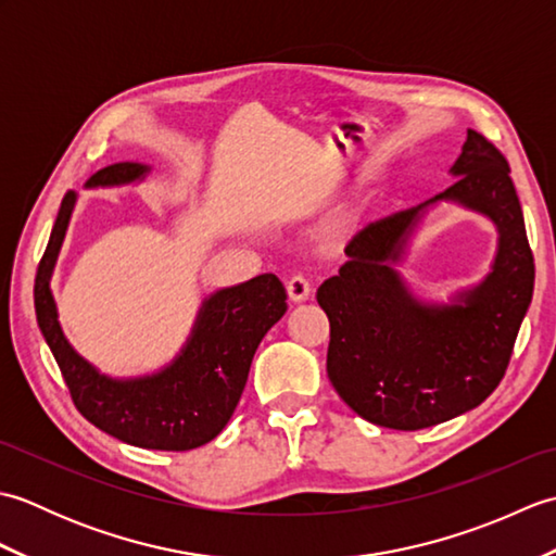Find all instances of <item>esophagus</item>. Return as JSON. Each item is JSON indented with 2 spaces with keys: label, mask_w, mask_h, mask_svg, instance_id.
Returning <instances> with one entry per match:
<instances>
[{
  "label": "esophagus",
  "mask_w": 556,
  "mask_h": 556,
  "mask_svg": "<svg viewBox=\"0 0 556 556\" xmlns=\"http://www.w3.org/2000/svg\"><path fill=\"white\" fill-rule=\"evenodd\" d=\"M287 291H289V299H291L293 303H301V301H305V299L311 296L313 285H311V279L305 277V275H293V277L287 281Z\"/></svg>",
  "instance_id": "34e87169"
}]
</instances>
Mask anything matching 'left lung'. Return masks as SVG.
Returning <instances> with one entry per match:
<instances>
[{"mask_svg":"<svg viewBox=\"0 0 556 556\" xmlns=\"http://www.w3.org/2000/svg\"><path fill=\"white\" fill-rule=\"evenodd\" d=\"M509 162L468 128L458 179L428 203L370 222L346 245L339 275L317 289L329 317L327 377L337 394L380 428L422 430L480 406L509 368L533 299L535 263ZM456 199L501 229L489 279L464 306H422L388 267L422 206Z\"/></svg>","mask_w":556,"mask_h":556,"instance_id":"1","label":"left lung"}]
</instances>
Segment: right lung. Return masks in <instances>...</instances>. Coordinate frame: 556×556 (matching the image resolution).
I'll use <instances>...</instances> for the list:
<instances>
[{"instance_id": "obj_1", "label": "right lung", "mask_w": 556, "mask_h": 556, "mask_svg": "<svg viewBox=\"0 0 556 556\" xmlns=\"http://www.w3.org/2000/svg\"><path fill=\"white\" fill-rule=\"evenodd\" d=\"M146 174V164L119 162L92 174L88 186L131 184ZM71 207L74 193H66L35 275V313L74 406L96 428L134 446L188 452L215 440L243 394L257 344L287 313L285 285L277 275H260L217 291L205 301L191 341L169 368L140 380H110L68 346L56 323L50 275Z\"/></svg>"}]
</instances>
